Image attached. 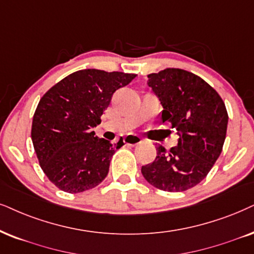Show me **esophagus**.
Returning <instances> with one entry per match:
<instances>
[{"instance_id": "1", "label": "esophagus", "mask_w": 254, "mask_h": 254, "mask_svg": "<svg viewBox=\"0 0 254 254\" xmlns=\"http://www.w3.org/2000/svg\"><path fill=\"white\" fill-rule=\"evenodd\" d=\"M124 143L127 144V145L134 146V145H137V144L142 143V138L138 136V134L130 133V134H127V136L124 138Z\"/></svg>"}]
</instances>
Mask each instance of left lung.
<instances>
[{
	"label": "left lung",
	"mask_w": 254,
	"mask_h": 254,
	"mask_svg": "<svg viewBox=\"0 0 254 254\" xmlns=\"http://www.w3.org/2000/svg\"><path fill=\"white\" fill-rule=\"evenodd\" d=\"M147 78L164 109L163 123L169 122L179 139L170 150L157 146L156 159L142 166V173L159 190L186 191L206 177L220 156L229 122L225 103L212 86L186 70L168 68Z\"/></svg>",
	"instance_id": "1"
}]
</instances>
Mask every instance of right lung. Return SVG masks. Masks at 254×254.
Wrapping results in <instances>:
<instances>
[{
  "mask_svg": "<svg viewBox=\"0 0 254 254\" xmlns=\"http://www.w3.org/2000/svg\"><path fill=\"white\" fill-rule=\"evenodd\" d=\"M137 75L85 69L70 73L40 99L31 139L43 172L60 190L78 193L101 184L111 157L124 145L95 137L112 95Z\"/></svg>",
  "mask_w": 254,
  "mask_h": 254,
  "instance_id": "add662e5",
  "label": "right lung"
}]
</instances>
